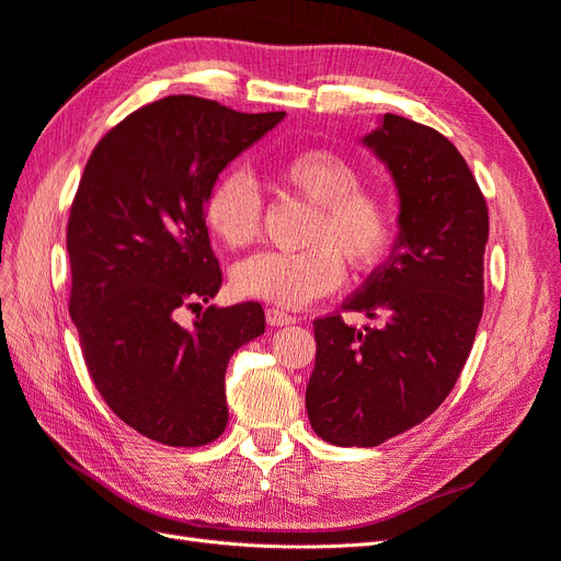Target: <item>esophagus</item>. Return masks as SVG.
Masks as SVG:
<instances>
[{"label":"esophagus","instance_id":"1","mask_svg":"<svg viewBox=\"0 0 561 561\" xmlns=\"http://www.w3.org/2000/svg\"><path fill=\"white\" fill-rule=\"evenodd\" d=\"M266 322H268V325H274V328H285V325H295L297 316L287 313L283 309H268L266 311Z\"/></svg>","mask_w":561,"mask_h":561}]
</instances>
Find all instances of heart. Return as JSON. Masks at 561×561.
I'll return each instance as SVG.
<instances>
[{
	"label": "heart",
	"instance_id": "1",
	"mask_svg": "<svg viewBox=\"0 0 561 561\" xmlns=\"http://www.w3.org/2000/svg\"><path fill=\"white\" fill-rule=\"evenodd\" d=\"M276 180L313 206L301 252H260L231 268L233 293L285 309H299L332 293L342 262L353 271L375 268L393 243L390 198L360 186V171L330 149H309L276 165ZM203 217L227 248H245L260 233L262 198L252 180L233 168L219 175L203 201Z\"/></svg>",
	"mask_w": 561,
	"mask_h": 561
}]
</instances>
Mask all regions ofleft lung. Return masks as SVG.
<instances>
[{"label":"left lung","mask_w":561,"mask_h":561,"mask_svg":"<svg viewBox=\"0 0 561 561\" xmlns=\"http://www.w3.org/2000/svg\"><path fill=\"white\" fill-rule=\"evenodd\" d=\"M363 145L393 175L398 239L342 316L313 320L316 367L307 412L336 447H377L428 419L461 375L484 307L486 201L443 133L383 114Z\"/></svg>","instance_id":"1"}]
</instances>
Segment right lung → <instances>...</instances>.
<instances>
[{
	"label": "right lung",
	"mask_w": 561,
	"mask_h": 561,
	"mask_svg": "<svg viewBox=\"0 0 561 561\" xmlns=\"http://www.w3.org/2000/svg\"><path fill=\"white\" fill-rule=\"evenodd\" d=\"M285 112L243 114L168 95L114 126L93 149L67 222L70 316L91 379L130 428L201 447L227 428L225 375L264 334L257 301L201 309L222 285L203 201L225 168Z\"/></svg>",
	"instance_id": "obj_1"
}]
</instances>
